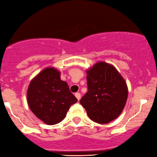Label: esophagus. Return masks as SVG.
<instances>
[{
    "label": "esophagus",
    "instance_id": "obj_1",
    "mask_svg": "<svg viewBox=\"0 0 157 157\" xmlns=\"http://www.w3.org/2000/svg\"><path fill=\"white\" fill-rule=\"evenodd\" d=\"M75 97H76V98L78 99V101H79L81 99V94L79 92H77V93H75Z\"/></svg>",
    "mask_w": 157,
    "mask_h": 157
}]
</instances>
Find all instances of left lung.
Returning <instances> with one entry per match:
<instances>
[{"mask_svg": "<svg viewBox=\"0 0 157 157\" xmlns=\"http://www.w3.org/2000/svg\"><path fill=\"white\" fill-rule=\"evenodd\" d=\"M88 92L80 104L93 121L105 124L119 117L128 95L125 80L114 66L98 62L86 70Z\"/></svg>", "mask_w": 157, "mask_h": 157, "instance_id": "8db88e82", "label": "left lung"}]
</instances>
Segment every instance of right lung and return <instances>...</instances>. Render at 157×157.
<instances>
[{"label": "right lung", "instance_id": "right-lung-1", "mask_svg": "<svg viewBox=\"0 0 157 157\" xmlns=\"http://www.w3.org/2000/svg\"><path fill=\"white\" fill-rule=\"evenodd\" d=\"M26 97L32 112L49 125L62 121L71 105L78 101L53 67L46 68L31 80Z\"/></svg>", "mask_w": 157, "mask_h": 157}]
</instances>
